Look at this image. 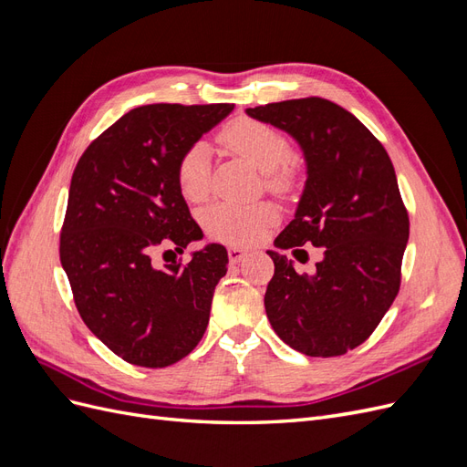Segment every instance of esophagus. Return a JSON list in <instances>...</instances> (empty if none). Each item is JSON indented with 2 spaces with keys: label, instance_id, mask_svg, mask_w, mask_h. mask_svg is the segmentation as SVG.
Wrapping results in <instances>:
<instances>
[{
  "label": "esophagus",
  "instance_id": "obj_1",
  "mask_svg": "<svg viewBox=\"0 0 467 467\" xmlns=\"http://www.w3.org/2000/svg\"><path fill=\"white\" fill-rule=\"evenodd\" d=\"M245 255H247V253L242 247H235L234 245V247L228 249V257H230L232 263H239L242 259H245Z\"/></svg>",
  "mask_w": 467,
  "mask_h": 467
}]
</instances>
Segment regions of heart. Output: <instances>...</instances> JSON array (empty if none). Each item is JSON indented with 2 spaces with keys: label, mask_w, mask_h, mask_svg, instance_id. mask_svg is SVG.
Returning <instances> with one entry per match:
<instances>
[{
  "label": "heart",
  "mask_w": 467,
  "mask_h": 467,
  "mask_svg": "<svg viewBox=\"0 0 467 467\" xmlns=\"http://www.w3.org/2000/svg\"><path fill=\"white\" fill-rule=\"evenodd\" d=\"M218 142L265 173L266 187L288 194L298 185V167L290 160L292 144L288 136L276 126L239 117L230 120L218 134ZM175 179L181 194L189 202L206 199L210 187V155L204 144H192L179 155ZM276 220L273 204H228L220 202L204 214L208 234L225 244L249 245L263 235L268 223Z\"/></svg>",
  "instance_id": "b5f03b06"
}]
</instances>
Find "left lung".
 Returning a JSON list of instances; mask_svg holds the SVG:
<instances>
[{"instance_id":"left-lung-1","label":"left lung","mask_w":467,"mask_h":467,"mask_svg":"<svg viewBox=\"0 0 467 467\" xmlns=\"http://www.w3.org/2000/svg\"><path fill=\"white\" fill-rule=\"evenodd\" d=\"M247 115L288 132L307 165L298 210L276 247L294 255L306 244L323 249L314 275L268 251L266 317L302 355L341 357L374 333L400 292L409 214L391 160L352 112L327 99H290Z\"/></svg>"}]
</instances>
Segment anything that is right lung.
Instances as JSON below:
<instances>
[{
    "instance_id": "add662e5",
    "label": "right lung",
    "mask_w": 467,
    "mask_h": 467,
    "mask_svg": "<svg viewBox=\"0 0 467 467\" xmlns=\"http://www.w3.org/2000/svg\"><path fill=\"white\" fill-rule=\"evenodd\" d=\"M234 105H144L79 158L60 234V261L89 331L122 360L165 368L199 345L228 251L210 244L189 265L155 266L202 237L175 179L179 155ZM165 255V253H163Z\"/></svg>"
}]
</instances>
